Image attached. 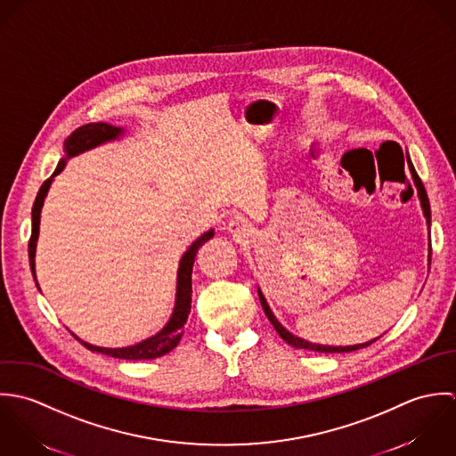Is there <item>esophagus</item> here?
Listing matches in <instances>:
<instances>
[{
    "instance_id": "34e87169",
    "label": "esophagus",
    "mask_w": 456,
    "mask_h": 456,
    "mask_svg": "<svg viewBox=\"0 0 456 456\" xmlns=\"http://www.w3.org/2000/svg\"><path fill=\"white\" fill-rule=\"evenodd\" d=\"M227 231H229L232 236H236V238H245V236L248 234V225H247V222H245L243 218L236 216V218H232V220L227 224Z\"/></svg>"
}]
</instances>
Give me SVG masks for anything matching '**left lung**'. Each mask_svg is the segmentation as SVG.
<instances>
[{
	"mask_svg": "<svg viewBox=\"0 0 456 456\" xmlns=\"http://www.w3.org/2000/svg\"><path fill=\"white\" fill-rule=\"evenodd\" d=\"M407 166H409V171H411V176H412V184H414V188H416V193H418V199H419V204H421V209H423V216L427 218V225H428V266H430V256H432V247H430V222H432V213H430V202H428V195H427V190H425V186H423V183L419 180V176H418V173H416V169H414V166H412V162H411V159L407 157ZM411 190H412V186H411ZM257 292H259V299H261V305H263V310H265V314H266V317L270 319V322L273 324L274 330H276V333L289 344V346H292V347H296V349H305V351H315V353H351V351H358V349H363V347H368L370 344H373L377 338H373V340H368V342H363V344H356V346H322V344H312V342H308V340H303V338H299V337H296V335H292L287 328H283L281 324H280V321L274 317L273 310L270 308V305H268V301H266V297H265V294H263V290L257 287Z\"/></svg>",
	"mask_w": 456,
	"mask_h": 456,
	"instance_id": "obj_1",
	"label": "left lung"
}]
</instances>
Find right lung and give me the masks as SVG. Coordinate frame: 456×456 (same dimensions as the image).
I'll list each match as a JSON object with an SVG mask.
<instances>
[{
    "label": "right lung",
    "mask_w": 456,
    "mask_h": 456,
    "mask_svg": "<svg viewBox=\"0 0 456 456\" xmlns=\"http://www.w3.org/2000/svg\"><path fill=\"white\" fill-rule=\"evenodd\" d=\"M125 128L123 126H114L109 123H88L79 126L76 132H72L65 144V159H61L58 162L56 171L53 173V176L49 180H45L44 184L40 186L33 209H31V238H29V245H28V252H29V266H31V273L35 278V283L38 287L37 281V270H35V256H37V241H38V234H40V215H42V206L44 200L47 197V191L51 188V184L54 182V178L65 169L67 160L90 151L93 148H98L105 142H112L118 141L119 137H123ZM215 236V229L206 231L204 234H200L183 254L180 259V266H178V276H176V299H175V308L173 314L169 317V321L166 322V326L155 333L153 337L135 344V346H128V347H98L88 344L85 340H81L77 335H74L86 349H90L92 353H100V354H107L112 358H119V360H155L160 358L167 353H171L182 340L183 328L186 324L190 308H191V270H193V261H195V254L197 250ZM40 289V287H38Z\"/></svg>",
    "instance_id": "obj_1"
}]
</instances>
